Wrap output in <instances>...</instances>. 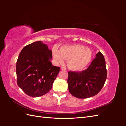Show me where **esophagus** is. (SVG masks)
Instances as JSON below:
<instances>
[{
  "instance_id": "obj_1",
  "label": "esophagus",
  "mask_w": 126,
  "mask_h": 126,
  "mask_svg": "<svg viewBox=\"0 0 126 126\" xmlns=\"http://www.w3.org/2000/svg\"><path fill=\"white\" fill-rule=\"evenodd\" d=\"M62 70H66V68H64V67H61V68Z\"/></svg>"
}]
</instances>
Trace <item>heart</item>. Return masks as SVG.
<instances>
[{
    "mask_svg": "<svg viewBox=\"0 0 126 126\" xmlns=\"http://www.w3.org/2000/svg\"><path fill=\"white\" fill-rule=\"evenodd\" d=\"M52 57L57 63H62L67 60L69 69L79 71L84 68L90 63L92 52L89 49L80 45H63L59 50L57 47L52 49Z\"/></svg>",
    "mask_w": 126,
    "mask_h": 126,
    "instance_id": "1",
    "label": "heart"
}]
</instances>
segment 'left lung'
I'll list each match as a JSON object with an SVG mask.
<instances>
[{
    "label": "left lung",
    "instance_id": "obj_1",
    "mask_svg": "<svg viewBox=\"0 0 126 126\" xmlns=\"http://www.w3.org/2000/svg\"><path fill=\"white\" fill-rule=\"evenodd\" d=\"M68 75V88L72 95L79 98L96 95L103 88L107 79L103 55L99 51L87 69L82 71H70Z\"/></svg>",
    "mask_w": 126,
    "mask_h": 126
}]
</instances>
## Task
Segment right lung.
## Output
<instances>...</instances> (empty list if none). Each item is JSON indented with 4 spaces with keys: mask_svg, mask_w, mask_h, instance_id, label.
I'll use <instances>...</instances> for the list:
<instances>
[{
    "mask_svg": "<svg viewBox=\"0 0 126 126\" xmlns=\"http://www.w3.org/2000/svg\"><path fill=\"white\" fill-rule=\"evenodd\" d=\"M52 53L41 41L26 45L21 51L16 64L17 84L26 94L39 97L49 92L60 68L52 65Z\"/></svg>",
    "mask_w": 126,
    "mask_h": 126,
    "instance_id": "1",
    "label": "right lung"
}]
</instances>
